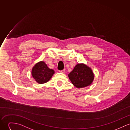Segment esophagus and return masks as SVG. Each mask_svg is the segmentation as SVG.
<instances>
[{
	"label": "esophagus",
	"mask_w": 130,
	"mask_h": 130,
	"mask_svg": "<svg viewBox=\"0 0 130 130\" xmlns=\"http://www.w3.org/2000/svg\"><path fill=\"white\" fill-rule=\"evenodd\" d=\"M65 69H64L63 70H60V71H59L60 72H61V73H64L65 72Z\"/></svg>",
	"instance_id": "34e87169"
}]
</instances>
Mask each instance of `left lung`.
<instances>
[{"instance_id": "8db88e82", "label": "left lung", "mask_w": 130, "mask_h": 130, "mask_svg": "<svg viewBox=\"0 0 130 130\" xmlns=\"http://www.w3.org/2000/svg\"><path fill=\"white\" fill-rule=\"evenodd\" d=\"M68 77L72 84L78 88L89 86L94 78L92 70L84 64H77L70 72Z\"/></svg>"}]
</instances>
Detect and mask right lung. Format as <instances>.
Listing matches in <instances>:
<instances>
[{"label":"right lung","instance_id":"obj_1","mask_svg":"<svg viewBox=\"0 0 130 130\" xmlns=\"http://www.w3.org/2000/svg\"><path fill=\"white\" fill-rule=\"evenodd\" d=\"M54 73V70L50 69L43 61H40L36 64L31 71L32 77L39 84L47 82Z\"/></svg>","mask_w":130,"mask_h":130}]
</instances>
